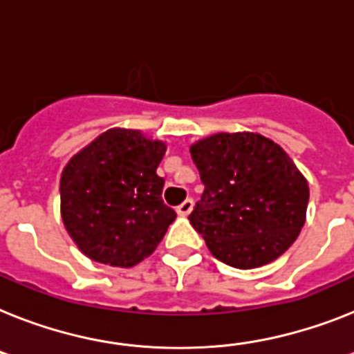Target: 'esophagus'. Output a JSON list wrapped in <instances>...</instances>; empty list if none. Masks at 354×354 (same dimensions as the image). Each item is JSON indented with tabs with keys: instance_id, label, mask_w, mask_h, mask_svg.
<instances>
[{
	"instance_id": "esophagus-1",
	"label": "esophagus",
	"mask_w": 354,
	"mask_h": 354,
	"mask_svg": "<svg viewBox=\"0 0 354 354\" xmlns=\"http://www.w3.org/2000/svg\"><path fill=\"white\" fill-rule=\"evenodd\" d=\"M192 209H194V201H192V198H186L183 204H179V206H177V213H179V215H183V217L189 215V212H192Z\"/></svg>"
}]
</instances>
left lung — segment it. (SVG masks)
<instances>
[{
	"label": "left lung",
	"mask_w": 354,
	"mask_h": 354,
	"mask_svg": "<svg viewBox=\"0 0 354 354\" xmlns=\"http://www.w3.org/2000/svg\"><path fill=\"white\" fill-rule=\"evenodd\" d=\"M204 194L189 223L221 262L253 270L299 236L308 180L275 141L253 131L213 133L189 146Z\"/></svg>",
	"instance_id": "1"
}]
</instances>
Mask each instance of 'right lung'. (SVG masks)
Returning <instances> with one entry per match:
<instances>
[{"label": "right lung", "instance_id": "obj_1", "mask_svg": "<svg viewBox=\"0 0 354 354\" xmlns=\"http://www.w3.org/2000/svg\"><path fill=\"white\" fill-rule=\"evenodd\" d=\"M166 142L110 128L77 151L59 180L61 218L84 255L113 268L150 257L177 213L162 203Z\"/></svg>", "mask_w": 354, "mask_h": 354}]
</instances>
